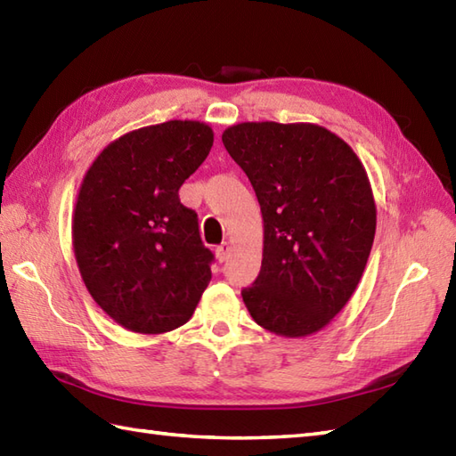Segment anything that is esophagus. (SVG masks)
I'll return each mask as SVG.
<instances>
[{
  "label": "esophagus",
  "mask_w": 456,
  "mask_h": 456,
  "mask_svg": "<svg viewBox=\"0 0 456 456\" xmlns=\"http://www.w3.org/2000/svg\"><path fill=\"white\" fill-rule=\"evenodd\" d=\"M231 253H233V247H231L229 243H223L216 248V256L219 263H225V260L231 256Z\"/></svg>",
  "instance_id": "esophagus-1"
}]
</instances>
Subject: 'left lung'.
Returning <instances> with one entry per match:
<instances>
[{"mask_svg":"<svg viewBox=\"0 0 456 456\" xmlns=\"http://www.w3.org/2000/svg\"><path fill=\"white\" fill-rule=\"evenodd\" d=\"M221 141L253 183L265 223L260 274L240 292L250 317L280 337L322 331L354 294L374 243L361 159L315 123L245 121Z\"/></svg>","mask_w":456,"mask_h":456,"instance_id":"left-lung-1","label":"left lung"}]
</instances>
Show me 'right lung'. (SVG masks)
Returning a JSON list of instances; mask_svg holds the SVG:
<instances>
[{
	"mask_svg": "<svg viewBox=\"0 0 456 456\" xmlns=\"http://www.w3.org/2000/svg\"><path fill=\"white\" fill-rule=\"evenodd\" d=\"M208 123L172 119L105 147L76 198L72 247L94 302L133 333L183 325L211 280L196 211L178 190L208 159Z\"/></svg>",
	"mask_w": 456,
	"mask_h": 456,
	"instance_id": "add662e5",
	"label": "right lung"
}]
</instances>
